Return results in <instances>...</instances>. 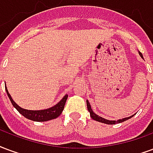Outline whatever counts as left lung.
I'll list each match as a JSON object with an SVG mask.
<instances>
[{"instance_id": "1", "label": "left lung", "mask_w": 153, "mask_h": 153, "mask_svg": "<svg viewBox=\"0 0 153 153\" xmlns=\"http://www.w3.org/2000/svg\"><path fill=\"white\" fill-rule=\"evenodd\" d=\"M139 54H140V56L143 58V54L140 52H139ZM86 104H87V108H88V111L90 112V117L91 118L94 120V121H100V122H102V123H105V124H108V125H114L116 123H121V122H123V121H126L128 119H130L133 116H131L130 117H126V118H123V119H121V120H117V121H109V120H106L104 118L101 117L100 116H98L96 115L95 113H94L93 111H92V109H91V106H90V102L88 100H86Z\"/></svg>"}]
</instances>
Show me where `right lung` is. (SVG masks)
<instances>
[{
	"label": "right lung",
	"mask_w": 153,
	"mask_h": 153,
	"mask_svg": "<svg viewBox=\"0 0 153 153\" xmlns=\"http://www.w3.org/2000/svg\"><path fill=\"white\" fill-rule=\"evenodd\" d=\"M5 90H6L8 97L10 98L11 103L17 109L18 112H19L20 114L23 115V117L34 121H46L58 117L63 112L65 102L68 99V94H66L65 96L60 100V102H58L56 105H54L51 108L45 109V110H39V111H32V110H26V109L20 108L19 106L17 105V103L14 102V100H12L10 94L8 92L6 86H5Z\"/></svg>",
	"instance_id": "1"
}]
</instances>
